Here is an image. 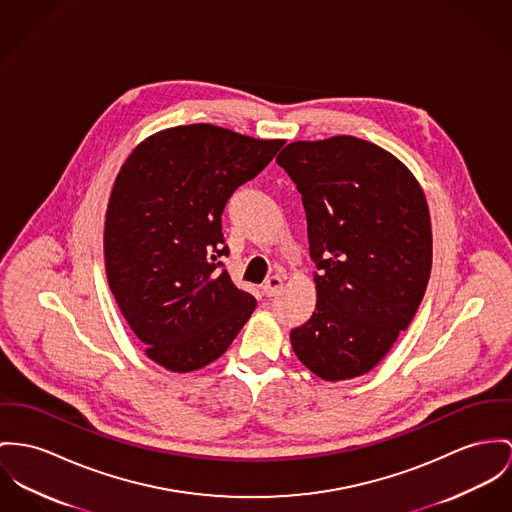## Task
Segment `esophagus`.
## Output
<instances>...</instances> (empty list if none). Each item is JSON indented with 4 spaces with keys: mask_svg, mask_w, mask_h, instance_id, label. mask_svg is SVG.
Listing matches in <instances>:
<instances>
[{
    "mask_svg": "<svg viewBox=\"0 0 512 512\" xmlns=\"http://www.w3.org/2000/svg\"><path fill=\"white\" fill-rule=\"evenodd\" d=\"M282 286H284V278H282V276H271V278L265 282V286H263V294H265L267 298H275V296H278V294L282 292Z\"/></svg>",
    "mask_w": 512,
    "mask_h": 512,
    "instance_id": "obj_1",
    "label": "esophagus"
}]
</instances>
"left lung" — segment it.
Listing matches in <instances>:
<instances>
[{
	"instance_id": "8db88e82",
	"label": "left lung",
	"mask_w": 512,
	"mask_h": 512,
	"mask_svg": "<svg viewBox=\"0 0 512 512\" xmlns=\"http://www.w3.org/2000/svg\"><path fill=\"white\" fill-rule=\"evenodd\" d=\"M276 163L302 195L317 267L315 312L290 331L292 349L321 380L362 376L425 296L433 267L425 193L394 154L354 136L292 142Z\"/></svg>"
}]
</instances>
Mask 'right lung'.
Returning <instances> with one entry per match:
<instances>
[{
  "label": "right lung",
  "instance_id": "add662e5",
  "mask_svg": "<svg viewBox=\"0 0 512 512\" xmlns=\"http://www.w3.org/2000/svg\"><path fill=\"white\" fill-rule=\"evenodd\" d=\"M284 140H257L214 124L165 128L118 171L105 214V271L146 356L193 372L228 351L255 310L220 257L222 212Z\"/></svg>",
  "mask_w": 512,
  "mask_h": 512
}]
</instances>
